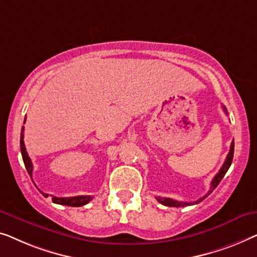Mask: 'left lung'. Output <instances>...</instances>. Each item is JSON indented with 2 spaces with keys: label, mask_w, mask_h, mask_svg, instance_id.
Returning <instances> with one entry per match:
<instances>
[{
  "label": "left lung",
  "mask_w": 257,
  "mask_h": 257,
  "mask_svg": "<svg viewBox=\"0 0 257 257\" xmlns=\"http://www.w3.org/2000/svg\"><path fill=\"white\" fill-rule=\"evenodd\" d=\"M223 110H225V113L227 114V110H226V107L222 106ZM233 155H234V141L230 144V149H229V153L227 155L226 157V161L223 165L221 166V169H220V171L216 173L214 178H213L212 183H211V187H209V191L207 193L205 194L204 197L200 198V199H198L197 201H192V202H183V201H178V200H173V199H170V198H162V197H158L156 199L158 200V202H161L162 205L164 206H170V207H184V206H190V205H194V204H198V202H200L201 200H204L206 197L209 196V193L213 192V190L215 189L216 186L219 185V183L221 182V179L223 178V176L226 175V172L228 171L230 164H232V161H233Z\"/></svg>",
  "instance_id": "8db88e82"
}]
</instances>
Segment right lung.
I'll use <instances>...</instances> for the list:
<instances>
[{"mask_svg":"<svg viewBox=\"0 0 257 257\" xmlns=\"http://www.w3.org/2000/svg\"><path fill=\"white\" fill-rule=\"evenodd\" d=\"M24 123H25V120H24ZM24 127L22 128V133H21V153H22V157H23V162H24V165H25V169H27V171L30 177H32V170H34V166H32V162L30 160V157H29V155L27 153V149H25V146H24ZM42 192V191H41ZM43 196L45 198L49 197L48 193H44L42 192ZM52 197V201L55 202V204H59V205H65V206H72V207H79V206H84L86 204H88L89 201H91L93 198L91 196H78V197H70V198H58V197Z\"/></svg>","mask_w":257,"mask_h":257,"instance_id":"right-lung-1","label":"right lung"}]
</instances>
